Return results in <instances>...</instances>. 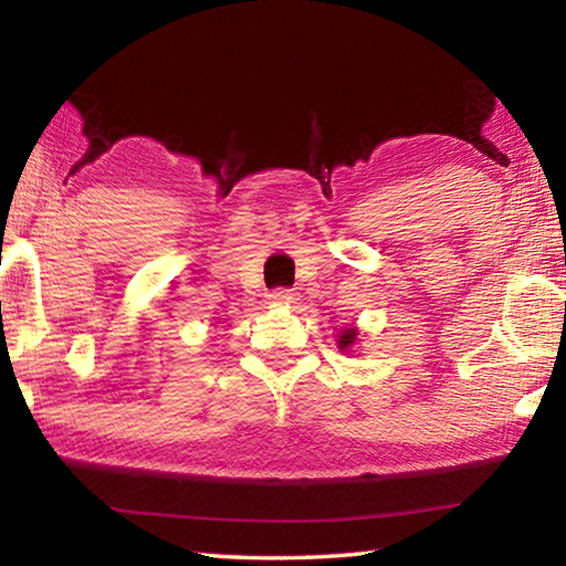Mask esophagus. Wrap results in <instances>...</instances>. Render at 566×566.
<instances>
[{"mask_svg": "<svg viewBox=\"0 0 566 566\" xmlns=\"http://www.w3.org/2000/svg\"><path fill=\"white\" fill-rule=\"evenodd\" d=\"M292 296L294 294L290 290H272L270 294H266V302L274 304V306H282V304H290Z\"/></svg>", "mask_w": 566, "mask_h": 566, "instance_id": "34e87169", "label": "esophagus"}]
</instances>
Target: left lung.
Returning a JSON list of instances; mask_svg holds the SVG:
<instances>
[{
	"mask_svg": "<svg viewBox=\"0 0 566 566\" xmlns=\"http://www.w3.org/2000/svg\"><path fill=\"white\" fill-rule=\"evenodd\" d=\"M359 342V329L354 327V324H349V327H342L339 334H337V347L344 352V354H354V347H357Z\"/></svg>",
	"mask_w": 566,
	"mask_h": 566,
	"instance_id": "obj_1",
	"label": "left lung"
}]
</instances>
